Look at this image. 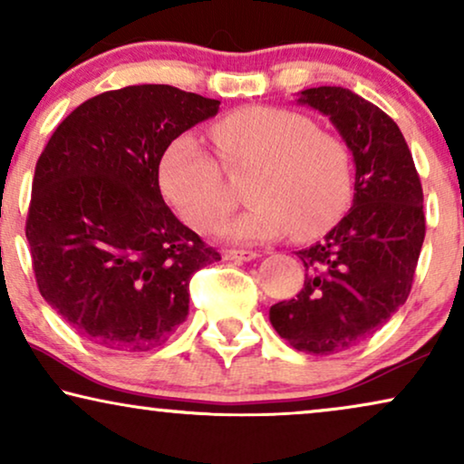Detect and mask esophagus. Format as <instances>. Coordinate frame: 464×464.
I'll return each mask as SVG.
<instances>
[{"label": "esophagus", "mask_w": 464, "mask_h": 464, "mask_svg": "<svg viewBox=\"0 0 464 464\" xmlns=\"http://www.w3.org/2000/svg\"><path fill=\"white\" fill-rule=\"evenodd\" d=\"M259 256L257 251H246V249H226L224 259H230V262H251Z\"/></svg>", "instance_id": "esophagus-1"}]
</instances>
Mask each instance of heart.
<instances>
[{
  "label": "heart",
  "mask_w": 464,
  "mask_h": 464,
  "mask_svg": "<svg viewBox=\"0 0 464 464\" xmlns=\"http://www.w3.org/2000/svg\"><path fill=\"white\" fill-rule=\"evenodd\" d=\"M211 137L226 169H253L246 211L221 227L234 243H264L291 230L310 238L327 230L351 200V154L340 137L316 130L304 113L253 105L213 124ZM160 186L196 230H213L234 208L218 158L196 135L170 141L160 160Z\"/></svg>",
  "instance_id": "heart-1"
}]
</instances>
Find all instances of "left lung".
<instances>
[{"label": "left lung", "instance_id": "obj_1", "mask_svg": "<svg viewBox=\"0 0 464 464\" xmlns=\"http://www.w3.org/2000/svg\"><path fill=\"white\" fill-rule=\"evenodd\" d=\"M297 103L329 118L354 162L353 207L325 238L297 251L306 278L270 308L295 351L332 354L376 334L408 300L424 243L422 186L392 118L342 86L306 88Z\"/></svg>", "mask_w": 464, "mask_h": 464}]
</instances>
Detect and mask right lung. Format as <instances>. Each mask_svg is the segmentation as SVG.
Listing matches in <instances>:
<instances>
[{
  "label": "right lung",
  "instance_id": "1",
  "mask_svg": "<svg viewBox=\"0 0 464 464\" xmlns=\"http://www.w3.org/2000/svg\"><path fill=\"white\" fill-rule=\"evenodd\" d=\"M219 101L167 84L88 99L35 164L27 240L44 300L110 351H154L186 321L189 278L219 253L167 207L158 167Z\"/></svg>",
  "mask_w": 464,
  "mask_h": 464
}]
</instances>
